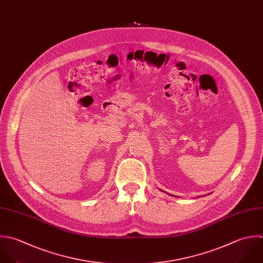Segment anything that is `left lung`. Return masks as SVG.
Here are the masks:
<instances>
[{
    "label": "left lung",
    "mask_w": 263,
    "mask_h": 263,
    "mask_svg": "<svg viewBox=\"0 0 263 263\" xmlns=\"http://www.w3.org/2000/svg\"><path fill=\"white\" fill-rule=\"evenodd\" d=\"M160 191H162V190H160ZM162 192H164V191H162ZM165 194H167V195H170V194H168V193H166V192H164ZM170 196H172V195H170Z\"/></svg>",
    "instance_id": "left-lung-1"
}]
</instances>
